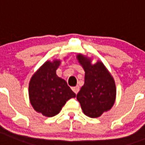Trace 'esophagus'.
Wrapping results in <instances>:
<instances>
[{
	"label": "esophagus",
	"instance_id": "obj_1",
	"mask_svg": "<svg viewBox=\"0 0 145 145\" xmlns=\"http://www.w3.org/2000/svg\"><path fill=\"white\" fill-rule=\"evenodd\" d=\"M72 90L74 91V93L75 94H77L80 90V87L78 86H74V87H72Z\"/></svg>",
	"mask_w": 145,
	"mask_h": 145
}]
</instances>
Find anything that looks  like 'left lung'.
<instances>
[{
	"instance_id": "left-lung-1",
	"label": "left lung",
	"mask_w": 145,
	"mask_h": 145,
	"mask_svg": "<svg viewBox=\"0 0 145 145\" xmlns=\"http://www.w3.org/2000/svg\"><path fill=\"white\" fill-rule=\"evenodd\" d=\"M77 60L85 71L84 85L77 95L84 114L100 117L112 108L116 99V85L108 69L100 61L92 65L91 59L82 54Z\"/></svg>"
}]
</instances>
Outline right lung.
<instances>
[{
  "label": "right lung",
  "mask_w": 145,
  "mask_h": 145,
  "mask_svg": "<svg viewBox=\"0 0 145 145\" xmlns=\"http://www.w3.org/2000/svg\"><path fill=\"white\" fill-rule=\"evenodd\" d=\"M60 60L47 61L34 74L29 82L28 94L31 105L45 117L58 114L66 101L75 98L65 80L56 74Z\"/></svg>",
  "instance_id": "1"
}]
</instances>
